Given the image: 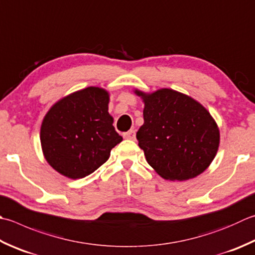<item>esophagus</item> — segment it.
<instances>
[{
  "label": "esophagus",
  "mask_w": 255,
  "mask_h": 255,
  "mask_svg": "<svg viewBox=\"0 0 255 255\" xmlns=\"http://www.w3.org/2000/svg\"><path fill=\"white\" fill-rule=\"evenodd\" d=\"M124 138L129 139V140H134V139H136V131H134V130H129L128 132L124 133Z\"/></svg>",
  "instance_id": "34e87169"
}]
</instances>
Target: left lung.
<instances>
[{"instance_id": "8db88e82", "label": "left lung", "mask_w": 255, "mask_h": 255, "mask_svg": "<svg viewBox=\"0 0 255 255\" xmlns=\"http://www.w3.org/2000/svg\"><path fill=\"white\" fill-rule=\"evenodd\" d=\"M144 102L138 146L147 162L167 180L183 181L199 176L216 157L220 132L201 104L172 89L152 94L136 91Z\"/></svg>"}]
</instances>
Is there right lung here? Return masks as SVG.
<instances>
[{"mask_svg":"<svg viewBox=\"0 0 255 255\" xmlns=\"http://www.w3.org/2000/svg\"><path fill=\"white\" fill-rule=\"evenodd\" d=\"M109 95L87 87L57 102L44 117L41 144L47 162L63 176H88L108 160L123 140L108 113Z\"/></svg>","mask_w":255,"mask_h":255,"instance_id":"add662e5","label":"right lung"}]
</instances>
